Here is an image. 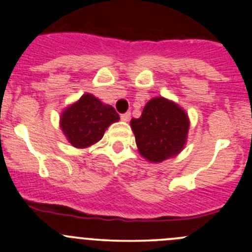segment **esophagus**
Here are the masks:
<instances>
[{"instance_id": "34e87169", "label": "esophagus", "mask_w": 252, "mask_h": 252, "mask_svg": "<svg viewBox=\"0 0 252 252\" xmlns=\"http://www.w3.org/2000/svg\"><path fill=\"white\" fill-rule=\"evenodd\" d=\"M121 119L123 122H128L129 119H130V113H129V112H126V113L121 114Z\"/></svg>"}]
</instances>
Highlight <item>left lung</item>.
I'll use <instances>...</instances> for the list:
<instances>
[{"label":"left lung","instance_id":"left-lung-1","mask_svg":"<svg viewBox=\"0 0 252 252\" xmlns=\"http://www.w3.org/2000/svg\"><path fill=\"white\" fill-rule=\"evenodd\" d=\"M189 126L185 111L164 97L150 100L140 118L130 121L139 152L152 163L177 156L184 149Z\"/></svg>","mask_w":252,"mask_h":252}]
</instances>
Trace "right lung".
<instances>
[{
  "mask_svg": "<svg viewBox=\"0 0 252 252\" xmlns=\"http://www.w3.org/2000/svg\"><path fill=\"white\" fill-rule=\"evenodd\" d=\"M118 121V113L112 106L103 105L91 94H84L62 112L60 126L72 146L85 149L100 141L106 129Z\"/></svg>",
  "mask_w": 252,
  "mask_h": 252,
  "instance_id": "add662e5",
  "label": "right lung"
}]
</instances>
